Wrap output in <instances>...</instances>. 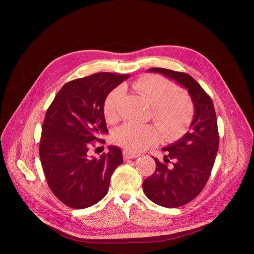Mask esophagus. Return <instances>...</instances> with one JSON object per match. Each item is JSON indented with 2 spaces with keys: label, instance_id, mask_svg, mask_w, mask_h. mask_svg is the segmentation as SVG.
Returning a JSON list of instances; mask_svg holds the SVG:
<instances>
[{
  "label": "esophagus",
  "instance_id": "1",
  "mask_svg": "<svg viewBox=\"0 0 254 254\" xmlns=\"http://www.w3.org/2000/svg\"><path fill=\"white\" fill-rule=\"evenodd\" d=\"M139 157V155H137V153H133V152H131V151H129V150H123V158H124L125 160H129V159H135V158H137Z\"/></svg>",
  "mask_w": 254,
  "mask_h": 254
}]
</instances>
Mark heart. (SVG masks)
<instances>
[{
    "instance_id": "heart-1",
    "label": "heart",
    "mask_w": 254,
    "mask_h": 254,
    "mask_svg": "<svg viewBox=\"0 0 254 254\" xmlns=\"http://www.w3.org/2000/svg\"><path fill=\"white\" fill-rule=\"evenodd\" d=\"M133 89L151 105L150 118L164 139H173L187 129L194 115V104L187 92L177 90L174 81L161 75H145L132 83ZM123 96L121 87L114 88L104 104V114L109 123L120 118ZM151 124L126 123L113 132V141L126 150L139 152L159 140V130Z\"/></svg>"
}]
</instances>
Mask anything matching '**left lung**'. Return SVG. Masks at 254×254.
Listing matches in <instances>:
<instances>
[{
    "label": "left lung",
    "mask_w": 254,
    "mask_h": 254,
    "mask_svg": "<svg viewBox=\"0 0 254 254\" xmlns=\"http://www.w3.org/2000/svg\"><path fill=\"white\" fill-rule=\"evenodd\" d=\"M149 72L163 74L190 93L195 115L190 130L179 141L163 148L164 162L155 158L156 171L143 182L145 195L165 207H179L196 198L209 180L217 155L219 135L211 97L191 76L162 67Z\"/></svg>",
    "instance_id": "left-lung-1"
}]
</instances>
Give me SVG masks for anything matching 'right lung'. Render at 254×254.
Returning <instances> with one entry per match:
<instances>
[{
	"mask_svg": "<svg viewBox=\"0 0 254 254\" xmlns=\"http://www.w3.org/2000/svg\"><path fill=\"white\" fill-rule=\"evenodd\" d=\"M129 75L96 73L66 82L45 113L39 156L49 188L72 209H84L108 193L113 172L123 163L122 150L91 157L89 149L108 133L106 97Z\"/></svg>",
	"mask_w": 254,
	"mask_h": 254,
	"instance_id": "add662e5",
	"label": "right lung"
}]
</instances>
